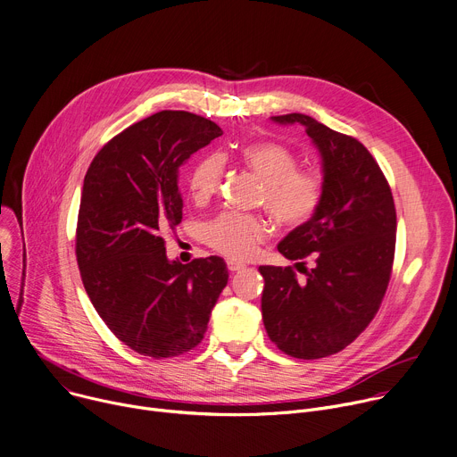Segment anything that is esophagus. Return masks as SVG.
Returning <instances> with one entry per match:
<instances>
[{"label":"esophagus","mask_w":457,"mask_h":457,"mask_svg":"<svg viewBox=\"0 0 457 457\" xmlns=\"http://www.w3.org/2000/svg\"><path fill=\"white\" fill-rule=\"evenodd\" d=\"M227 267H228V270H230V272H239V270H243V269H245V265H243V263L234 262V260H228V262H227Z\"/></svg>","instance_id":"1"}]
</instances>
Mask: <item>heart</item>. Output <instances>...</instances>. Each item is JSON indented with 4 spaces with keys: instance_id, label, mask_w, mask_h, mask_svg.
Returning <instances> with one entry per match:
<instances>
[{
    "instance_id": "b5f03b06",
    "label": "heart",
    "mask_w": 457,
    "mask_h": 457,
    "mask_svg": "<svg viewBox=\"0 0 457 457\" xmlns=\"http://www.w3.org/2000/svg\"><path fill=\"white\" fill-rule=\"evenodd\" d=\"M241 163L265 185L260 203L287 228H301L314 220L323 195L325 179L316 169L299 167L294 150L272 141L243 145ZM225 176V156L220 152L201 158L188 176V187L197 201L214 195ZM205 243L232 260H246L269 237V223L260 214L225 211L203 228Z\"/></svg>"
}]
</instances>
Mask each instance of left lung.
<instances>
[{"label":"left lung","instance_id":"left-lung-1","mask_svg":"<svg viewBox=\"0 0 457 457\" xmlns=\"http://www.w3.org/2000/svg\"><path fill=\"white\" fill-rule=\"evenodd\" d=\"M278 123H301L323 158L325 195L311 223L294 228L278 250L292 267H260L265 278L263 323L278 348L297 360L332 356L356 339L378 314L395 250V207L390 185L356 137L305 114ZM313 258V269L304 260Z\"/></svg>","mask_w":457,"mask_h":457}]
</instances>
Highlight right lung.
<instances>
[{"instance_id": "right-lung-1", "label": "right lung", "mask_w": 457, "mask_h": 457, "mask_svg": "<svg viewBox=\"0 0 457 457\" xmlns=\"http://www.w3.org/2000/svg\"><path fill=\"white\" fill-rule=\"evenodd\" d=\"M221 134L203 116L162 111L114 136L85 174L76 227L81 281L99 318L143 356L174 358L199 345L227 285L221 258L170 263L163 241L183 218L181 165Z\"/></svg>"}]
</instances>
